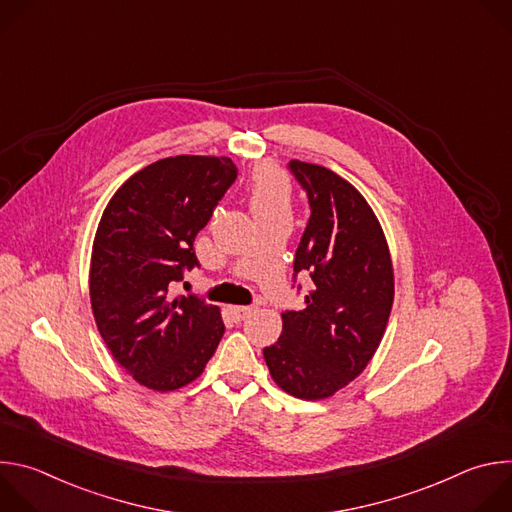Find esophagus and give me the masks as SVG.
Instances as JSON below:
<instances>
[{
	"label": "esophagus",
	"instance_id": "obj_1",
	"mask_svg": "<svg viewBox=\"0 0 512 512\" xmlns=\"http://www.w3.org/2000/svg\"><path fill=\"white\" fill-rule=\"evenodd\" d=\"M255 312H257L255 306H231V314H233V318L239 320V322L251 318Z\"/></svg>",
	"mask_w": 512,
	"mask_h": 512
}]
</instances>
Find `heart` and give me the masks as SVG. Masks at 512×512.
Wrapping results in <instances>:
<instances>
[{"mask_svg": "<svg viewBox=\"0 0 512 512\" xmlns=\"http://www.w3.org/2000/svg\"><path fill=\"white\" fill-rule=\"evenodd\" d=\"M249 200L255 216H265L289 206V182L273 166H259L251 178Z\"/></svg>", "mask_w": 512, "mask_h": 512, "instance_id": "b5f03b06", "label": "heart"}]
</instances>
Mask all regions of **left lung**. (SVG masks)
<instances>
[{"mask_svg": "<svg viewBox=\"0 0 512 512\" xmlns=\"http://www.w3.org/2000/svg\"><path fill=\"white\" fill-rule=\"evenodd\" d=\"M289 170L312 210L294 277L308 273L314 285L304 310L281 314V336L263 356L285 393L318 401L356 379L377 352L393 308V263L381 223L350 182L300 160Z\"/></svg>", "mask_w": 512, "mask_h": 512, "instance_id": "left-lung-1", "label": "left lung"}]
</instances>
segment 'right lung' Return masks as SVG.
Returning <instances> with one entry per match:
<instances>
[{
    "label": "right lung",
    "mask_w": 512,
    "mask_h": 512,
    "mask_svg": "<svg viewBox=\"0 0 512 512\" xmlns=\"http://www.w3.org/2000/svg\"><path fill=\"white\" fill-rule=\"evenodd\" d=\"M235 180L225 156L164 158L135 172L101 216L89 273L93 316L113 358L152 391L200 377L225 334L216 306L170 294L198 265L194 239Z\"/></svg>",
    "instance_id": "1"
}]
</instances>
